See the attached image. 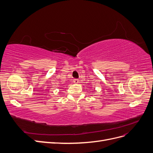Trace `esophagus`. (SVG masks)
Here are the masks:
<instances>
[{
	"label": "esophagus",
	"mask_w": 153,
	"mask_h": 153,
	"mask_svg": "<svg viewBox=\"0 0 153 153\" xmlns=\"http://www.w3.org/2000/svg\"><path fill=\"white\" fill-rule=\"evenodd\" d=\"M78 82H79V80L77 79V78L73 80V83H75V84H78Z\"/></svg>",
	"instance_id": "obj_1"
}]
</instances>
